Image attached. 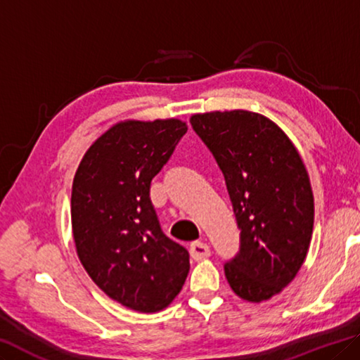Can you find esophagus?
I'll return each mask as SVG.
<instances>
[{
	"label": "esophagus",
	"mask_w": 360,
	"mask_h": 360,
	"mask_svg": "<svg viewBox=\"0 0 360 360\" xmlns=\"http://www.w3.org/2000/svg\"><path fill=\"white\" fill-rule=\"evenodd\" d=\"M211 255V248L208 243L205 242H193L191 245V256L195 261H202L205 258H208V256Z\"/></svg>",
	"instance_id": "1"
}]
</instances>
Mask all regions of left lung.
Wrapping results in <instances>:
<instances>
[{
  "label": "left lung",
  "mask_w": 360,
  "mask_h": 360,
  "mask_svg": "<svg viewBox=\"0 0 360 360\" xmlns=\"http://www.w3.org/2000/svg\"><path fill=\"white\" fill-rule=\"evenodd\" d=\"M191 124L224 174L240 229L238 253L224 264L227 282L243 300H269L293 281L309 250L314 197L303 160L259 113H197Z\"/></svg>",
  "instance_id": "left-lung-1"
}]
</instances>
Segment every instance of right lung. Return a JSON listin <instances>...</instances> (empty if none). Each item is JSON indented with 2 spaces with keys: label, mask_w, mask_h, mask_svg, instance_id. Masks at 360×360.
Returning <instances> with one entry per match:
<instances>
[{
  "label": "right lung",
  "mask_w": 360,
  "mask_h": 360,
  "mask_svg": "<svg viewBox=\"0 0 360 360\" xmlns=\"http://www.w3.org/2000/svg\"><path fill=\"white\" fill-rule=\"evenodd\" d=\"M181 120L117 123L89 147L72 186L78 258L112 300L157 312L181 292L189 252L165 236L150 182L186 134Z\"/></svg>",
  "instance_id": "obj_1"
}]
</instances>
